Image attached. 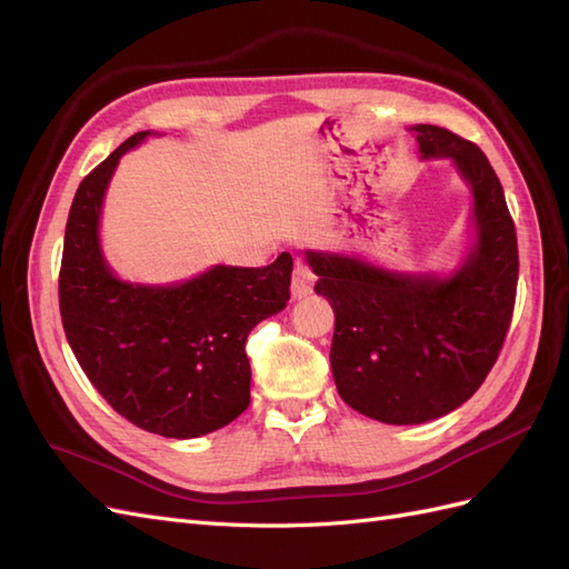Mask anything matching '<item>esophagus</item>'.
<instances>
[{
    "mask_svg": "<svg viewBox=\"0 0 569 569\" xmlns=\"http://www.w3.org/2000/svg\"><path fill=\"white\" fill-rule=\"evenodd\" d=\"M313 282H316V274L311 272V268L303 263H297L295 272H291V297L295 299L308 297L313 289Z\"/></svg>",
    "mask_w": 569,
    "mask_h": 569,
    "instance_id": "1",
    "label": "esophagus"
}]
</instances>
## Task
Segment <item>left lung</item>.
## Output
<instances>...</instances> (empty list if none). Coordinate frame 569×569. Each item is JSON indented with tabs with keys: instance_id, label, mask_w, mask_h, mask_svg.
Instances as JSON below:
<instances>
[{
	"instance_id": "8db88e82",
	"label": "left lung",
	"mask_w": 569,
	"mask_h": 569,
	"mask_svg": "<svg viewBox=\"0 0 569 569\" xmlns=\"http://www.w3.org/2000/svg\"><path fill=\"white\" fill-rule=\"evenodd\" d=\"M420 159L451 161L470 189L472 244L446 274L401 272L368 258L306 249L316 295L330 301V363L343 403L387 425L449 416L487 380L518 289V237L503 187L479 147L412 126Z\"/></svg>"
}]
</instances>
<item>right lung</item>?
Here are the masks:
<instances>
[{"instance_id": "1", "label": "right lung", "mask_w": 569, "mask_h": 569, "mask_svg": "<svg viewBox=\"0 0 569 569\" xmlns=\"http://www.w3.org/2000/svg\"><path fill=\"white\" fill-rule=\"evenodd\" d=\"M147 137L120 144L78 187L66 222L59 272L63 332L109 406L166 439H194L230 425L249 406L244 343L253 327L289 301L295 261L211 266L170 284L120 280L99 239V220L118 161Z\"/></svg>"}]
</instances>
